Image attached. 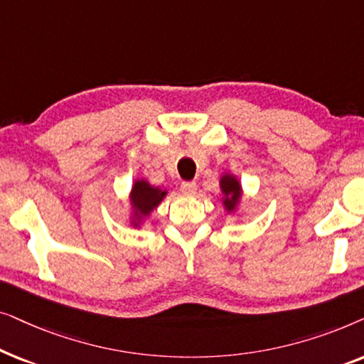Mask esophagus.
<instances>
[{"instance_id":"34e87169","label":"esophagus","mask_w":364,"mask_h":364,"mask_svg":"<svg viewBox=\"0 0 364 364\" xmlns=\"http://www.w3.org/2000/svg\"><path fill=\"white\" fill-rule=\"evenodd\" d=\"M181 191L186 193V196H193L197 192V183L196 182H183Z\"/></svg>"}]
</instances>
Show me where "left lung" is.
Returning <instances> with one entry per match:
<instances>
[{"label": "left lung", "instance_id": "8db88e82", "mask_svg": "<svg viewBox=\"0 0 364 364\" xmlns=\"http://www.w3.org/2000/svg\"><path fill=\"white\" fill-rule=\"evenodd\" d=\"M218 188L222 192V207L230 215L240 213V205L243 200V187L240 178L232 172H223L218 178Z\"/></svg>", "mask_w": 364, "mask_h": 364}]
</instances>
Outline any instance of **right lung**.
<instances>
[{
  "mask_svg": "<svg viewBox=\"0 0 364 364\" xmlns=\"http://www.w3.org/2000/svg\"><path fill=\"white\" fill-rule=\"evenodd\" d=\"M167 191L152 186L146 178H136L129 191V223L132 228H142L152 212L167 197Z\"/></svg>",
  "mask_w": 364,
  "mask_h": 364,
  "instance_id": "1",
  "label": "right lung"
}]
</instances>
